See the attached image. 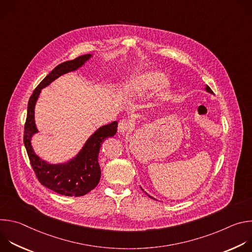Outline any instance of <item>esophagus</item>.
Returning a JSON list of instances; mask_svg holds the SVG:
<instances>
[{
  "label": "esophagus",
  "mask_w": 252,
  "mask_h": 252,
  "mask_svg": "<svg viewBox=\"0 0 252 252\" xmlns=\"http://www.w3.org/2000/svg\"><path fill=\"white\" fill-rule=\"evenodd\" d=\"M129 128H130V123L127 120H122L119 123V131L121 133H125L128 131Z\"/></svg>",
  "instance_id": "esophagus-1"
}]
</instances>
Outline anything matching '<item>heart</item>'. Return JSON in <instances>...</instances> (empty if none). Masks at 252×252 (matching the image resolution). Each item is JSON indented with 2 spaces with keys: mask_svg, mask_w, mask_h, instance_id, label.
Instances as JSON below:
<instances>
[{
  "mask_svg": "<svg viewBox=\"0 0 252 252\" xmlns=\"http://www.w3.org/2000/svg\"><path fill=\"white\" fill-rule=\"evenodd\" d=\"M164 80L163 75L158 70L155 69H145L139 71L126 83L120 87L121 93H130V92H143L160 85Z\"/></svg>",
  "mask_w": 252,
  "mask_h": 252,
  "instance_id": "obj_1",
  "label": "heart"
}]
</instances>
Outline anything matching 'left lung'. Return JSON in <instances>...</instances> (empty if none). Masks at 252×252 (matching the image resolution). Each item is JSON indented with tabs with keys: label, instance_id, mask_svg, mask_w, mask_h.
Returning <instances> with one entry per match:
<instances>
[{
	"label": "left lung",
	"instance_id": "1",
	"mask_svg": "<svg viewBox=\"0 0 252 252\" xmlns=\"http://www.w3.org/2000/svg\"><path fill=\"white\" fill-rule=\"evenodd\" d=\"M205 90H206V91H207V92H208V93H210V94H213V92H212V91H211V89H210V88H209V87H208V86H206V88H205ZM142 190H143V189H142ZM146 193H147V192H146ZM147 194H148V193H147ZM148 195H149V194H148ZM149 196H150V197H151V198H153V199H155V198H154V197H152V196H151V195H149Z\"/></svg>",
	"mask_w": 252,
	"mask_h": 252
}]
</instances>
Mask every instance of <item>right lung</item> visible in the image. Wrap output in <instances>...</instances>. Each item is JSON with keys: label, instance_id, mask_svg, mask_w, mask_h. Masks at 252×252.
Returning <instances> with one entry per match:
<instances>
[{"label": "right lung", "instance_id": "1", "mask_svg": "<svg viewBox=\"0 0 252 252\" xmlns=\"http://www.w3.org/2000/svg\"><path fill=\"white\" fill-rule=\"evenodd\" d=\"M91 54L80 56L75 60L66 61L57 65L51 73L34 89L28 103L27 120L24 131V143L30 158L31 165L38 181L49 189L65 196H82L93 190L99 183L100 167L98 164V153L102 141L114 136L118 130V122H113L99 127L86 142L79 155L65 163L51 164L42 160L34 154L31 137L38 132L34 124V105L41 90L60 76L76 70L82 66Z\"/></svg>", "mask_w": 252, "mask_h": 252}]
</instances>
